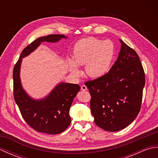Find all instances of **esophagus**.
I'll return each mask as SVG.
<instances>
[{"label":"esophagus","mask_w":158,"mask_h":158,"mask_svg":"<svg viewBox=\"0 0 158 158\" xmlns=\"http://www.w3.org/2000/svg\"><path fill=\"white\" fill-rule=\"evenodd\" d=\"M81 89L83 90V91H85V90L88 89V88H87V87L85 85H82L81 87Z\"/></svg>","instance_id":"34e87169"}]
</instances>
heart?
Returning a JSON list of instances; mask_svg holds the SVG:
<instances>
[{
  "label": "heart",
  "instance_id": "1",
  "mask_svg": "<svg viewBox=\"0 0 158 158\" xmlns=\"http://www.w3.org/2000/svg\"><path fill=\"white\" fill-rule=\"evenodd\" d=\"M114 45L109 40L89 37L80 40L73 48V59L69 60L70 71L75 77L81 72L77 66H84L88 77L98 79L109 72L114 56Z\"/></svg>",
  "mask_w": 158,
  "mask_h": 158
}]
</instances>
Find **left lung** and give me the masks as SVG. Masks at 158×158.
Here are the masks:
<instances>
[{
    "mask_svg": "<svg viewBox=\"0 0 158 158\" xmlns=\"http://www.w3.org/2000/svg\"><path fill=\"white\" fill-rule=\"evenodd\" d=\"M118 58L100 78L85 83L91 95L90 109L96 124L117 132L132 123L140 110L145 73L136 52L120 39Z\"/></svg>",
    "mask_w": 158,
    "mask_h": 158,
    "instance_id": "1",
    "label": "left lung"
}]
</instances>
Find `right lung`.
Returning <instances> with one entry per match:
<instances>
[{"instance_id":"1","label":"right lung","mask_w":158,"mask_h":158,"mask_svg":"<svg viewBox=\"0 0 158 158\" xmlns=\"http://www.w3.org/2000/svg\"><path fill=\"white\" fill-rule=\"evenodd\" d=\"M67 37L63 35H50L35 40L23 49L13 68V96L22 117L32 128L39 132L57 135L70 125V107L80 90L77 84L60 83L45 98L35 100L23 89L19 77L22 58L38 48L42 42L56 43Z\"/></svg>"}]
</instances>
